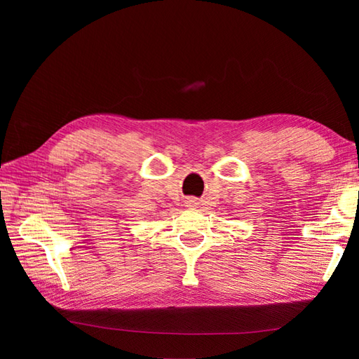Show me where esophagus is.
Wrapping results in <instances>:
<instances>
[{
  "mask_svg": "<svg viewBox=\"0 0 359 359\" xmlns=\"http://www.w3.org/2000/svg\"><path fill=\"white\" fill-rule=\"evenodd\" d=\"M194 205H196V202H193V205H191V207H194Z\"/></svg>",
  "mask_w": 359,
  "mask_h": 359,
  "instance_id": "1",
  "label": "esophagus"
}]
</instances>
